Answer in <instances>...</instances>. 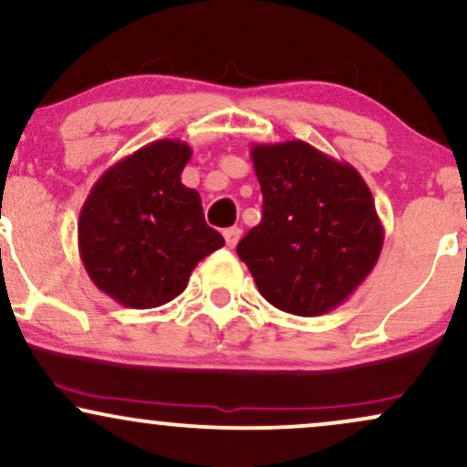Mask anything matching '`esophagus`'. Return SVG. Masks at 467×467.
<instances>
[{
	"label": "esophagus",
	"mask_w": 467,
	"mask_h": 467,
	"mask_svg": "<svg viewBox=\"0 0 467 467\" xmlns=\"http://www.w3.org/2000/svg\"><path fill=\"white\" fill-rule=\"evenodd\" d=\"M223 239H226V244H228V248H234V245L239 244V239H241V228H226L223 230Z\"/></svg>",
	"instance_id": "esophagus-1"
}]
</instances>
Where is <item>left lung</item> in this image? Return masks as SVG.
<instances>
[{"label":"left lung","instance_id":"obj_1","mask_svg":"<svg viewBox=\"0 0 467 467\" xmlns=\"http://www.w3.org/2000/svg\"><path fill=\"white\" fill-rule=\"evenodd\" d=\"M250 153L264 217L239 241V259L281 312H331L371 275L382 252L384 228L367 182L303 140L252 144Z\"/></svg>","mask_w":467,"mask_h":467}]
</instances>
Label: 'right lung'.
Here are the masks:
<instances>
[{"instance_id":"obj_1","label":"right lung","mask_w":467,"mask_h":467,"mask_svg":"<svg viewBox=\"0 0 467 467\" xmlns=\"http://www.w3.org/2000/svg\"><path fill=\"white\" fill-rule=\"evenodd\" d=\"M191 147L155 140L100 175L80 208L78 252L94 285L125 307L151 309L184 292L223 237L202 197L182 184Z\"/></svg>"}]
</instances>
